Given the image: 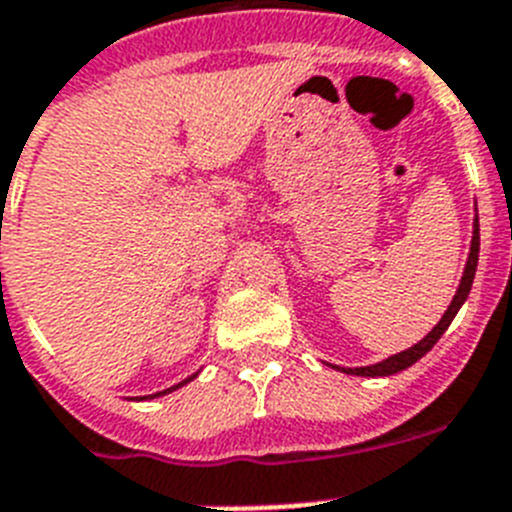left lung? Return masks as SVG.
<instances>
[{"instance_id":"1","label":"left lung","mask_w":512,"mask_h":512,"mask_svg":"<svg viewBox=\"0 0 512 512\" xmlns=\"http://www.w3.org/2000/svg\"><path fill=\"white\" fill-rule=\"evenodd\" d=\"M477 262H479V216H474V231H471V247H469V257H466L464 275H461V283H459V288H456V296H453L451 306H448V309H446V314H443V317H441V322L435 324L433 330H430L428 335L422 337V340L417 342V345H412V348L402 350V353H397V355H391V358H386V361L373 363V366H361V368H340V366H335L337 371L353 373V376H391V373L404 371V368H410L412 363L420 361L422 355L428 353V350L433 348L435 342L441 340L443 332L448 330V324H451L453 317L459 314L461 304H464V301L469 299L471 283H474V273H477Z\"/></svg>"}]
</instances>
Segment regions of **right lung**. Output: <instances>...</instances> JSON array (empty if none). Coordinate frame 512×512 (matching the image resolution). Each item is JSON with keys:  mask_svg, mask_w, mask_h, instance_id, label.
Wrapping results in <instances>:
<instances>
[{"mask_svg": "<svg viewBox=\"0 0 512 512\" xmlns=\"http://www.w3.org/2000/svg\"><path fill=\"white\" fill-rule=\"evenodd\" d=\"M195 376H198V373H193V376H190V379L180 381V384H177V386H172V389H164V391H157V394H149V397H141V399H154V397H162V394H170V391L180 389V386H185V384H188V381H193V379H195Z\"/></svg>", "mask_w": 512, "mask_h": 512, "instance_id": "right-lung-1", "label": "right lung"}]
</instances>
